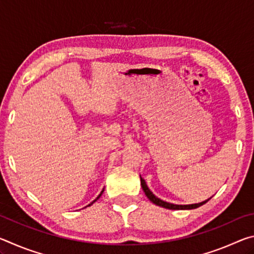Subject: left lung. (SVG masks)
Here are the masks:
<instances>
[{
    "mask_svg": "<svg viewBox=\"0 0 254 254\" xmlns=\"http://www.w3.org/2000/svg\"><path fill=\"white\" fill-rule=\"evenodd\" d=\"M140 179H141V186H142V189L144 191V194L147 195L148 198L152 201L153 204H156L158 206H160V207H163V208H168V209H192V208H197L199 207V206L204 205L205 203H207V201L210 199L208 198L207 200L205 201H201V203H198V204H191V205H175V204H170V203H167V201L165 200H161L160 198H158V197L154 196L152 194V191L150 190V189L148 188L147 184H145L144 179L141 177L140 176Z\"/></svg>",
    "mask_w": 254,
    "mask_h": 254,
    "instance_id": "obj_1",
    "label": "left lung"
}]
</instances>
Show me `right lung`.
Returning a JSON list of instances; mask_svg holds the SVG:
<instances>
[{"instance_id": "obj_1", "label": "right lung", "mask_w": 254, "mask_h": 254, "mask_svg": "<svg viewBox=\"0 0 254 254\" xmlns=\"http://www.w3.org/2000/svg\"><path fill=\"white\" fill-rule=\"evenodd\" d=\"M102 192H103V190H102ZM102 192H101V194H100V195H98V197H97V198H96V199H95V200H94V201H96V200H97V199H98V198H100V197H101V195H102ZM94 201H92V203H91V204H89V205H88V206H91V205H92V204H93V203H94Z\"/></svg>"}]
</instances>
